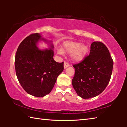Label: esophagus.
<instances>
[{
    "label": "esophagus",
    "mask_w": 127,
    "mask_h": 127,
    "mask_svg": "<svg viewBox=\"0 0 127 127\" xmlns=\"http://www.w3.org/2000/svg\"><path fill=\"white\" fill-rule=\"evenodd\" d=\"M69 66V64L68 63H66V62H64V69H66V68H68Z\"/></svg>",
    "instance_id": "1"
}]
</instances>
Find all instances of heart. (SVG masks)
Segmentation results:
<instances>
[{"label": "heart", "instance_id": "obj_1", "mask_svg": "<svg viewBox=\"0 0 127 127\" xmlns=\"http://www.w3.org/2000/svg\"><path fill=\"white\" fill-rule=\"evenodd\" d=\"M89 47L81 42H69L64 44L63 48L58 50V53L63 55V53L71 54L70 58L73 62H81L85 58L89 52Z\"/></svg>", "mask_w": 127, "mask_h": 127}]
</instances>
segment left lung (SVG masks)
Wrapping results in <instances>:
<instances>
[{"label":"left lung","instance_id":"1","mask_svg":"<svg viewBox=\"0 0 127 127\" xmlns=\"http://www.w3.org/2000/svg\"><path fill=\"white\" fill-rule=\"evenodd\" d=\"M73 66V87L81 97L90 98L100 95L108 85L113 61L107 47L101 42L95 41L91 45L89 55Z\"/></svg>","mask_w":127,"mask_h":127}]
</instances>
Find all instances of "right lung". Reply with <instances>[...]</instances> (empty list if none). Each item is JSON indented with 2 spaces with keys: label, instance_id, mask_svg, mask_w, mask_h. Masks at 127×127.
Returning a JSON list of instances; mask_svg holds the SVG:
<instances>
[{
  "label": "right lung",
  "instance_id": "add662e5",
  "mask_svg": "<svg viewBox=\"0 0 127 127\" xmlns=\"http://www.w3.org/2000/svg\"><path fill=\"white\" fill-rule=\"evenodd\" d=\"M40 40L48 43L49 48L40 49L37 46ZM53 48L51 41L36 33L26 37L17 49L14 62L16 75L29 94L38 97L49 94L57 77L63 71V62L58 63L53 59Z\"/></svg>",
  "mask_w": 127,
  "mask_h": 127
}]
</instances>
